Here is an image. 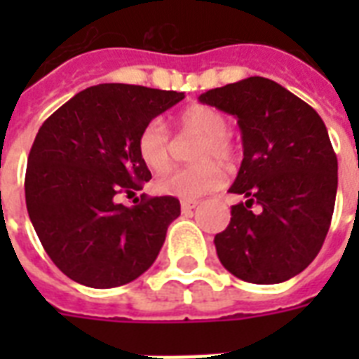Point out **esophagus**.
<instances>
[{
    "label": "esophagus",
    "instance_id": "34e87169",
    "mask_svg": "<svg viewBox=\"0 0 359 359\" xmlns=\"http://www.w3.org/2000/svg\"><path fill=\"white\" fill-rule=\"evenodd\" d=\"M199 205V201H194V199H182L180 201V208L182 210H191V208H196Z\"/></svg>",
    "mask_w": 359,
    "mask_h": 359
}]
</instances>
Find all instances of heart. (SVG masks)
Wrapping results in <instances>:
<instances>
[{"label": "heart", "mask_w": 359, "mask_h": 359, "mask_svg": "<svg viewBox=\"0 0 359 359\" xmlns=\"http://www.w3.org/2000/svg\"><path fill=\"white\" fill-rule=\"evenodd\" d=\"M179 134L197 140L191 149V165L163 173L156 180V190L180 199H197L222 186L225 175L219 163L229 165L236 149L229 134V121L222 111L194 104L179 115ZM173 137L162 117H154L143 126L137 137L141 162L154 173H162L173 162Z\"/></svg>", "instance_id": "obj_1"}]
</instances>
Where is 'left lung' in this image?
Returning <instances> with one entry per match:
<instances>
[{
  "label": "left lung",
  "instance_id": "1",
  "mask_svg": "<svg viewBox=\"0 0 359 359\" xmlns=\"http://www.w3.org/2000/svg\"><path fill=\"white\" fill-rule=\"evenodd\" d=\"M199 100L235 115L244 145L229 191L245 203L231 207L227 229L214 238L218 259L248 283L294 278L323 248L337 194V156L320 115L261 76L210 89Z\"/></svg>",
  "mask_w": 359,
  "mask_h": 359
}]
</instances>
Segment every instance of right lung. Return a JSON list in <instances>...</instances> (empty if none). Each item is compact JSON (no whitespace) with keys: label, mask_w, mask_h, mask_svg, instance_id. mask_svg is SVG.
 I'll return each mask as SVG.
<instances>
[{"label":"right lung","mask_w":359,"mask_h":359,"mask_svg":"<svg viewBox=\"0 0 359 359\" xmlns=\"http://www.w3.org/2000/svg\"><path fill=\"white\" fill-rule=\"evenodd\" d=\"M184 93L100 83L78 93L39 128L25 169V205L53 264L76 283L111 289L151 268L169 224L179 218L177 197L135 199L151 180L137 154L147 123Z\"/></svg>","instance_id":"right-lung-1"}]
</instances>
